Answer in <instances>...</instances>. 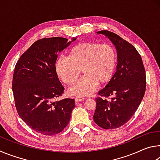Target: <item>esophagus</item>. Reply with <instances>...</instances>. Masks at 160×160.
Listing matches in <instances>:
<instances>
[{"mask_svg":"<svg viewBox=\"0 0 160 160\" xmlns=\"http://www.w3.org/2000/svg\"><path fill=\"white\" fill-rule=\"evenodd\" d=\"M84 99H84V97H82L77 96V97H75V102H82V101H83Z\"/></svg>","mask_w":160,"mask_h":160,"instance_id":"1","label":"esophagus"}]
</instances>
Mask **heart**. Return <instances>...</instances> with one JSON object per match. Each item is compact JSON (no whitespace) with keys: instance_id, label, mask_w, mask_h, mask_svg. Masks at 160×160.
Returning a JSON list of instances; mask_svg holds the SVG:
<instances>
[{"instance_id":"1","label":"heart","mask_w":160,"mask_h":160,"mask_svg":"<svg viewBox=\"0 0 160 160\" xmlns=\"http://www.w3.org/2000/svg\"><path fill=\"white\" fill-rule=\"evenodd\" d=\"M116 66L115 51L108 44L80 43L72 48L68 57L61 56L55 63L56 72L67 85L76 81L82 70L83 76L69 89L72 95L85 97L92 94L99 84L112 79Z\"/></svg>"}]
</instances>
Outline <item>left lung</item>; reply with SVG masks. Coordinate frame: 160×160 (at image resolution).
<instances>
[{"mask_svg": "<svg viewBox=\"0 0 160 160\" xmlns=\"http://www.w3.org/2000/svg\"><path fill=\"white\" fill-rule=\"evenodd\" d=\"M117 50L116 71L95 99L93 116L97 126L115 129L131 118L142 102L146 89V75L141 56L133 46L113 32L102 30Z\"/></svg>", "mask_w": 160, "mask_h": 160, "instance_id": "obj_1", "label": "left lung"}]
</instances>
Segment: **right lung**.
I'll return each instance as SVG.
<instances>
[{
	"instance_id": "add662e5",
	"label": "right lung",
	"mask_w": 160,
	"mask_h": 160,
	"mask_svg": "<svg viewBox=\"0 0 160 160\" xmlns=\"http://www.w3.org/2000/svg\"><path fill=\"white\" fill-rule=\"evenodd\" d=\"M71 42L58 37L37 40L16 63L12 84L16 109L38 133L53 135L63 131L75 106L73 99L54 102L64 91L55 69L58 52Z\"/></svg>"
}]
</instances>
